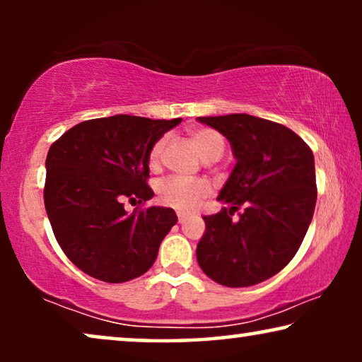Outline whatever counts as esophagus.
Returning a JSON list of instances; mask_svg holds the SVG:
<instances>
[{"mask_svg":"<svg viewBox=\"0 0 362 362\" xmlns=\"http://www.w3.org/2000/svg\"><path fill=\"white\" fill-rule=\"evenodd\" d=\"M186 221H187V216L182 214V212H177V222H180V224H185Z\"/></svg>","mask_w":362,"mask_h":362,"instance_id":"obj_1","label":"esophagus"}]
</instances>
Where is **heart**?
I'll list each match as a JSON object with an SVG mask.
<instances>
[{"label":"heart","mask_w":362,"mask_h":362,"mask_svg":"<svg viewBox=\"0 0 362 362\" xmlns=\"http://www.w3.org/2000/svg\"><path fill=\"white\" fill-rule=\"evenodd\" d=\"M192 141L197 150H199L201 156L204 160H214V158H221L224 153V138L219 133L211 130V128H199L191 133ZM166 138L158 140L153 145L150 151V161L151 168H156L160 165L163 150H165ZM211 194V186L202 180H186V177L173 176L168 177L158 187V197L165 206H170L173 209L180 212H192L199 207L202 199H206Z\"/></svg>","instance_id":"heart-1"}]
</instances>
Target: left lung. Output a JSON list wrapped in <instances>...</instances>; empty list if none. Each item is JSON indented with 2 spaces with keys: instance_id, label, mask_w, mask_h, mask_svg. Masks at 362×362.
<instances>
[{
  "instance_id": "obj_1",
  "label": "left lung",
  "mask_w": 362,
  "mask_h": 362,
  "mask_svg": "<svg viewBox=\"0 0 362 362\" xmlns=\"http://www.w3.org/2000/svg\"><path fill=\"white\" fill-rule=\"evenodd\" d=\"M196 120L224 135L235 158L217 196L227 207L202 217L206 232L196 249L197 264L219 285H257L293 259L313 219V153L290 128L247 113ZM239 206L245 211L232 221Z\"/></svg>"
}]
</instances>
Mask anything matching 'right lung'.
<instances>
[{"label": "right lung", "mask_w": 362, "mask_h": 362, "mask_svg": "<svg viewBox=\"0 0 362 362\" xmlns=\"http://www.w3.org/2000/svg\"><path fill=\"white\" fill-rule=\"evenodd\" d=\"M181 118L113 115L78 123L49 148L44 204L54 235L74 265L122 284L145 274L177 222L171 207L128 214L123 202L153 197L150 151Z\"/></svg>", "instance_id": "add662e5"}]
</instances>
